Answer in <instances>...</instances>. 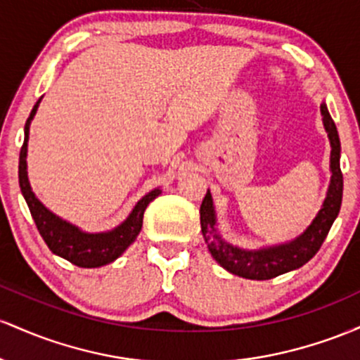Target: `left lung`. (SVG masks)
<instances>
[{
    "instance_id": "1",
    "label": "left lung",
    "mask_w": 360,
    "mask_h": 360,
    "mask_svg": "<svg viewBox=\"0 0 360 360\" xmlns=\"http://www.w3.org/2000/svg\"><path fill=\"white\" fill-rule=\"evenodd\" d=\"M323 126L328 132L330 146V179L328 192H326L325 202H323L320 212L313 219L306 231L294 238L289 243L262 246L257 250H245L240 246H234L224 240L217 231V217L214 211L211 192L207 191L200 205V228L205 245L214 257V260L228 272L253 281H269L281 274L290 272L302 267L306 262L318 253L320 246L325 241L326 234L332 228L333 221L337 219L342 205L343 193V176L340 169V139H338L337 126L330 117L328 108L321 103Z\"/></svg>"
}]
</instances>
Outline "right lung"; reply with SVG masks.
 Listing matches in <instances>:
<instances>
[{"mask_svg":"<svg viewBox=\"0 0 360 360\" xmlns=\"http://www.w3.org/2000/svg\"><path fill=\"white\" fill-rule=\"evenodd\" d=\"M40 100L32 108L30 117L25 124V139L23 146L20 149L18 161V181L22 188L23 197H25L28 209H30L32 217H34L35 226H37L40 236L44 238L46 245L56 255L66 258L71 264L78 265L83 269H95L102 265L110 264L115 258H119L129 248V245L134 243V240L143 228V216L146 211L148 204L155 200L161 193V188H155L143 197L129 214V217L122 224L105 233H84L78 226L60 219L54 212H51L46 205L40 202L35 193L32 192L30 181L27 175V144H28V131H30V122L37 112Z\"/></svg>","mask_w":360,"mask_h":360,"instance_id":"1","label":"right lung"}]
</instances>
